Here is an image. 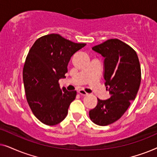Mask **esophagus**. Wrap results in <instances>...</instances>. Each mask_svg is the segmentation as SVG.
Listing matches in <instances>:
<instances>
[{"label":"esophagus","mask_w":157,"mask_h":157,"mask_svg":"<svg viewBox=\"0 0 157 157\" xmlns=\"http://www.w3.org/2000/svg\"><path fill=\"white\" fill-rule=\"evenodd\" d=\"M78 92L79 94H81V95H83V96L88 95V93H86V92L84 90H83V89H79Z\"/></svg>","instance_id":"34e87169"}]
</instances>
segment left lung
Listing matches in <instances>:
<instances>
[{"label":"left lung","instance_id":"1","mask_svg":"<svg viewBox=\"0 0 157 157\" xmlns=\"http://www.w3.org/2000/svg\"><path fill=\"white\" fill-rule=\"evenodd\" d=\"M92 49L104 57V79L110 98L98 99L89 111L94 124L107 126L119 120L135 99L141 83L140 63L136 51L117 38L109 39Z\"/></svg>","mask_w":157,"mask_h":157}]
</instances>
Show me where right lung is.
Segmentation results:
<instances>
[{
	"mask_svg": "<svg viewBox=\"0 0 157 157\" xmlns=\"http://www.w3.org/2000/svg\"><path fill=\"white\" fill-rule=\"evenodd\" d=\"M49 34L37 39L30 49L23 70L26 99L32 112L43 124L56 125L65 119L76 91L60 89L71 57L86 46Z\"/></svg>",
	"mask_w": 157,
	"mask_h": 157,
	"instance_id": "right-lung-1",
	"label": "right lung"
}]
</instances>
